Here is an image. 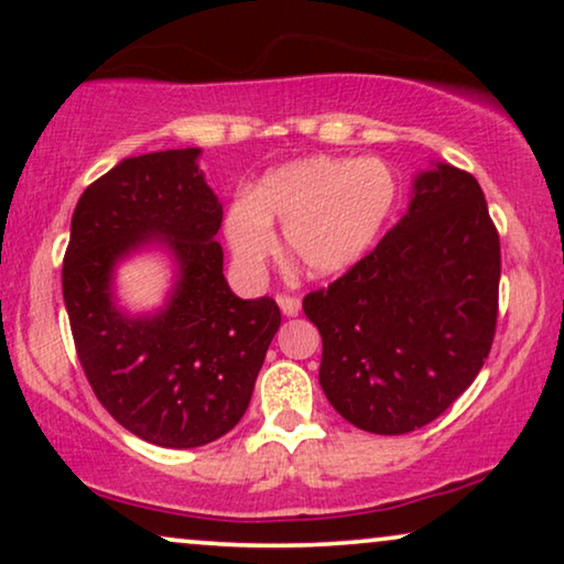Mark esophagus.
I'll return each mask as SVG.
<instances>
[{
	"instance_id": "obj_1",
	"label": "esophagus",
	"mask_w": 564,
	"mask_h": 564,
	"mask_svg": "<svg viewBox=\"0 0 564 564\" xmlns=\"http://www.w3.org/2000/svg\"><path fill=\"white\" fill-rule=\"evenodd\" d=\"M276 305H280V311L292 318V315L300 313V300L292 297V295H280L276 297Z\"/></svg>"
}]
</instances>
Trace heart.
Wrapping results in <instances>:
<instances>
[{
	"mask_svg": "<svg viewBox=\"0 0 564 564\" xmlns=\"http://www.w3.org/2000/svg\"><path fill=\"white\" fill-rule=\"evenodd\" d=\"M395 197V176L382 161L300 159L269 172L251 199L230 205L226 238L236 264L257 272L276 251V223L292 267L307 276H336L372 249Z\"/></svg>",
	"mask_w": 564,
	"mask_h": 564,
	"instance_id": "heart-1",
	"label": "heart"
}]
</instances>
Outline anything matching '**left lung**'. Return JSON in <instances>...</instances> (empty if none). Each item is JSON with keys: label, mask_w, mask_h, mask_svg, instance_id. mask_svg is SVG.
Here are the masks:
<instances>
[{"label": "left lung", "mask_w": 564, "mask_h": 564, "mask_svg": "<svg viewBox=\"0 0 564 564\" xmlns=\"http://www.w3.org/2000/svg\"><path fill=\"white\" fill-rule=\"evenodd\" d=\"M500 241L473 174L436 161L372 253L303 311L321 388L346 421L398 436L438 419L480 372L498 318Z\"/></svg>", "instance_id": "8db88e82"}]
</instances>
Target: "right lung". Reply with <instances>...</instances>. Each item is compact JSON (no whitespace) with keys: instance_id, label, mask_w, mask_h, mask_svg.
<instances>
[{"instance_id":"right-lung-1","label":"right lung","mask_w":564,"mask_h":564,"mask_svg":"<svg viewBox=\"0 0 564 564\" xmlns=\"http://www.w3.org/2000/svg\"><path fill=\"white\" fill-rule=\"evenodd\" d=\"M199 153L130 156L89 184L64 259V303L91 390L122 429L166 449L210 444L243 419L282 323L272 297H236L223 276V205ZM141 250H164L175 282L156 312L130 314L113 272Z\"/></svg>"}]
</instances>
